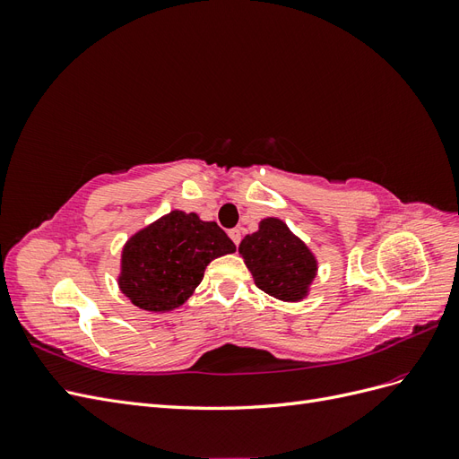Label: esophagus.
Instances as JSON below:
<instances>
[{
  "instance_id": "esophagus-1",
  "label": "esophagus",
  "mask_w": 459,
  "mask_h": 459,
  "mask_svg": "<svg viewBox=\"0 0 459 459\" xmlns=\"http://www.w3.org/2000/svg\"><path fill=\"white\" fill-rule=\"evenodd\" d=\"M228 235H230V239H231L235 245H239V241H241V230H230Z\"/></svg>"
}]
</instances>
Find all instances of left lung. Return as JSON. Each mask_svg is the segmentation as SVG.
Listing matches in <instances>:
<instances>
[{
	"label": "left lung",
	"instance_id": "1",
	"mask_svg": "<svg viewBox=\"0 0 459 459\" xmlns=\"http://www.w3.org/2000/svg\"><path fill=\"white\" fill-rule=\"evenodd\" d=\"M239 255L264 293L283 302H300L308 297L317 260L283 220L273 216L260 220L258 230L243 238Z\"/></svg>",
	"mask_w": 459,
	"mask_h": 459
}]
</instances>
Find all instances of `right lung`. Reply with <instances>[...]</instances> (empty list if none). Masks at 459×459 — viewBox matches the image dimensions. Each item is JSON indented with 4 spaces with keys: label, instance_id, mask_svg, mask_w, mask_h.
Returning <instances> with one entry per match:
<instances>
[{
    "label": "right lung",
    "instance_id": "right-lung-1",
    "mask_svg": "<svg viewBox=\"0 0 459 459\" xmlns=\"http://www.w3.org/2000/svg\"><path fill=\"white\" fill-rule=\"evenodd\" d=\"M231 253L235 245L216 221L172 211L124 243L118 287L137 308L170 312L193 295L208 264Z\"/></svg>",
    "mask_w": 459,
    "mask_h": 459
}]
</instances>
